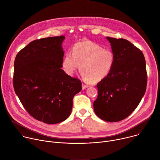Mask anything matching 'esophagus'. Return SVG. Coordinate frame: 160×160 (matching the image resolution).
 Here are the masks:
<instances>
[{"label":"esophagus","mask_w":160,"mask_h":160,"mask_svg":"<svg viewBox=\"0 0 160 160\" xmlns=\"http://www.w3.org/2000/svg\"><path fill=\"white\" fill-rule=\"evenodd\" d=\"M82 89H83V90H84V89L87 88V87H88L89 86H88V85H85V84L83 83V84H82Z\"/></svg>","instance_id":"34e87169"}]
</instances>
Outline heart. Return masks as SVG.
<instances>
[{"label": "heart", "instance_id": "obj_1", "mask_svg": "<svg viewBox=\"0 0 160 160\" xmlns=\"http://www.w3.org/2000/svg\"><path fill=\"white\" fill-rule=\"evenodd\" d=\"M116 57L109 49L90 40L79 42L74 45L72 53L65 54L62 67L68 75H73L79 68L84 80L99 82L107 78L115 64Z\"/></svg>", "mask_w": 160, "mask_h": 160}]
</instances>
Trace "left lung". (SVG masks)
Listing matches in <instances>:
<instances>
[{"instance_id":"8db88e82","label":"left lung","mask_w":160,"mask_h":160,"mask_svg":"<svg viewBox=\"0 0 160 160\" xmlns=\"http://www.w3.org/2000/svg\"><path fill=\"white\" fill-rule=\"evenodd\" d=\"M106 38L116 61L109 75L98 83V96L93 105L99 118L116 122L128 117L145 94L146 61L143 53L127 40Z\"/></svg>"}]
</instances>
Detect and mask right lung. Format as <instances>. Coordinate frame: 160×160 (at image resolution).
<instances>
[{
  "mask_svg": "<svg viewBox=\"0 0 160 160\" xmlns=\"http://www.w3.org/2000/svg\"><path fill=\"white\" fill-rule=\"evenodd\" d=\"M65 37L31 42L16 55L13 86L21 104L38 121L56 124L70 115L81 81L62 69Z\"/></svg>",
  "mask_w": 160,
  "mask_h": 160,
  "instance_id": "obj_1",
  "label": "right lung"
}]
</instances>
